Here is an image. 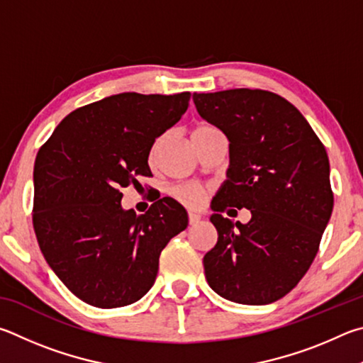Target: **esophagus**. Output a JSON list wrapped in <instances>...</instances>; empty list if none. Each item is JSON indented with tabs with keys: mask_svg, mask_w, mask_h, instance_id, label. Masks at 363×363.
Returning a JSON list of instances; mask_svg holds the SVG:
<instances>
[{
	"mask_svg": "<svg viewBox=\"0 0 363 363\" xmlns=\"http://www.w3.org/2000/svg\"><path fill=\"white\" fill-rule=\"evenodd\" d=\"M188 221H189V225H198L199 221H201V215L189 212V213H188Z\"/></svg>",
	"mask_w": 363,
	"mask_h": 363,
	"instance_id": "esophagus-1",
	"label": "esophagus"
}]
</instances>
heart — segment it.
I'll return each mask as SVG.
<instances>
[{"mask_svg": "<svg viewBox=\"0 0 363 363\" xmlns=\"http://www.w3.org/2000/svg\"><path fill=\"white\" fill-rule=\"evenodd\" d=\"M217 133H221L218 127H215L212 124H207V123H201L193 129L191 138L194 142V140L206 138V137H211V135H217ZM157 145H159V140H156L155 145L151 146L150 159L155 157ZM207 194H208L207 188H204L202 185H198V183H182V185H177V186L172 188V196H174L177 201H180L183 206H186L189 208H199V207L204 206L206 201H207Z\"/></svg>", "mask_w": 363, "mask_h": 363, "instance_id": "1", "label": "heart"}]
</instances>
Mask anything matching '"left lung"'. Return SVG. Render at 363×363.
I'll list each match as a JSON object with an SVG mask.
<instances>
[{
	"label": "left lung",
	"mask_w": 363,
	"mask_h": 363,
	"mask_svg": "<svg viewBox=\"0 0 363 363\" xmlns=\"http://www.w3.org/2000/svg\"><path fill=\"white\" fill-rule=\"evenodd\" d=\"M198 113L230 140L228 180L212 202L218 240L204 257L213 291L240 304H269L306 274L332 217L325 146L296 108L262 89L194 94ZM249 208V224L221 213ZM236 212L238 211H231Z\"/></svg>",
	"instance_id": "8db88e82"
}]
</instances>
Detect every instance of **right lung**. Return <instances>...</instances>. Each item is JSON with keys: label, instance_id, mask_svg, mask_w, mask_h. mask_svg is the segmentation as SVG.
<instances>
[{"label": "right lung", "instance_id": "right-lung-1", "mask_svg": "<svg viewBox=\"0 0 363 363\" xmlns=\"http://www.w3.org/2000/svg\"><path fill=\"white\" fill-rule=\"evenodd\" d=\"M191 94L124 92L68 114L36 155L33 228L65 287L101 309L138 301L156 281L159 255L186 230L175 199L143 215L123 211L121 188L152 177V143L180 121Z\"/></svg>", "mask_w": 363, "mask_h": 363}]
</instances>
